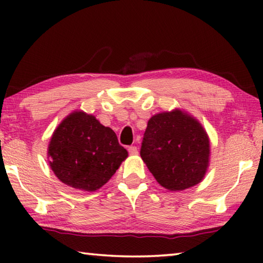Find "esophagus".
Here are the masks:
<instances>
[{"mask_svg":"<svg viewBox=\"0 0 263 263\" xmlns=\"http://www.w3.org/2000/svg\"><path fill=\"white\" fill-rule=\"evenodd\" d=\"M127 149H128V153H130L131 155H136V154H138V148H137V146H130V147H128Z\"/></svg>","mask_w":263,"mask_h":263,"instance_id":"obj_1","label":"esophagus"}]
</instances>
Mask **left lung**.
<instances>
[{
	"label": "left lung",
	"instance_id": "left-lung-1",
	"mask_svg": "<svg viewBox=\"0 0 263 263\" xmlns=\"http://www.w3.org/2000/svg\"><path fill=\"white\" fill-rule=\"evenodd\" d=\"M140 157L160 185L181 191L203 180L210 160V141L197 119L175 109L151 117Z\"/></svg>",
	"mask_w": 263,
	"mask_h": 263
}]
</instances>
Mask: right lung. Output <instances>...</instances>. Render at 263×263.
<instances>
[{
  "label": "right lung",
  "instance_id": "obj_1",
  "mask_svg": "<svg viewBox=\"0 0 263 263\" xmlns=\"http://www.w3.org/2000/svg\"><path fill=\"white\" fill-rule=\"evenodd\" d=\"M47 154L58 179L84 191L100 189L127 158L116 133L83 111H74L59 124Z\"/></svg>",
  "mask_w": 263,
  "mask_h": 263
}]
</instances>
